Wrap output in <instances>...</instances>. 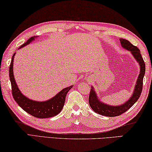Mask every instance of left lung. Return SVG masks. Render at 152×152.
<instances>
[{
    "label": "left lung",
    "mask_w": 152,
    "mask_h": 152,
    "mask_svg": "<svg viewBox=\"0 0 152 152\" xmlns=\"http://www.w3.org/2000/svg\"><path fill=\"white\" fill-rule=\"evenodd\" d=\"M120 41L122 46L128 50L131 51L133 56L135 57L137 61L139 63V65H140V73H139L136 86L135 87V89H134V92L131 98L126 103L122 104L121 106H109L108 104L101 102L99 100L98 97H97L94 88L91 87L89 96V104L91 108H92V110L95 113L103 116H110V117L117 116L125 113L138 100L139 98L141 96V91H142L143 77L145 75V62H144L142 56H141L140 50L137 46L133 45L130 42L126 40L125 39H121Z\"/></svg>",
    "instance_id": "obj_1"
}]
</instances>
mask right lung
<instances>
[{
    "mask_svg": "<svg viewBox=\"0 0 152 152\" xmlns=\"http://www.w3.org/2000/svg\"><path fill=\"white\" fill-rule=\"evenodd\" d=\"M35 38L36 37H31L26 42H25L23 45L20 46L19 48H23V46L29 44L32 40H34ZM14 56L15 54L12 56L9 67V77L11 83L12 95L17 104L26 113L36 118H45L57 115L63 109L66 94L73 88V86H71L63 89L54 98L45 102H36L27 98L21 93L15 80L13 72Z\"/></svg>",
    "mask_w": 152,
    "mask_h": 152,
    "instance_id": "obj_1",
    "label": "right lung"
}]
</instances>
